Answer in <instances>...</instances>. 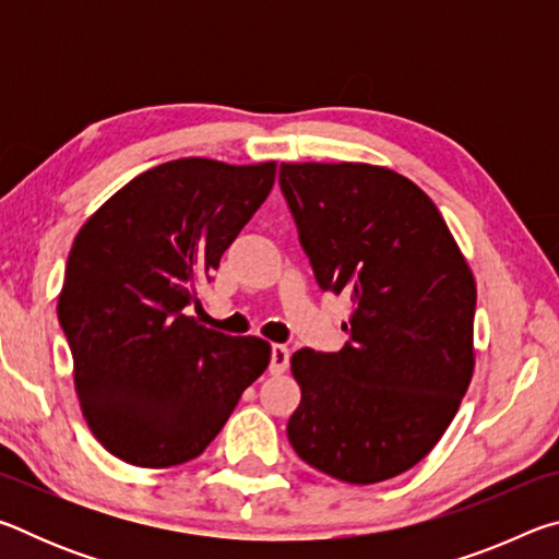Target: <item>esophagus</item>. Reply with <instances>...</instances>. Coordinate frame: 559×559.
<instances>
[{
  "mask_svg": "<svg viewBox=\"0 0 559 559\" xmlns=\"http://www.w3.org/2000/svg\"><path fill=\"white\" fill-rule=\"evenodd\" d=\"M290 349L286 345H273L271 347V374H281L288 370Z\"/></svg>",
  "mask_w": 559,
  "mask_h": 559,
  "instance_id": "34e87169",
  "label": "esophagus"
}]
</instances>
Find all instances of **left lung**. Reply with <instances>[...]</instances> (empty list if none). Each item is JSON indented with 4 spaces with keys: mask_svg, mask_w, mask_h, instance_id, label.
<instances>
[{
    "mask_svg": "<svg viewBox=\"0 0 559 559\" xmlns=\"http://www.w3.org/2000/svg\"><path fill=\"white\" fill-rule=\"evenodd\" d=\"M320 288L349 298L340 353L290 357L298 456L345 484H380L437 447L466 394L476 278L427 194L390 167L281 163Z\"/></svg>",
    "mask_w": 559,
    "mask_h": 559,
    "instance_id": "left-lung-1",
    "label": "left lung"
}]
</instances>
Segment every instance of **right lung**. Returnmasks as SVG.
<instances>
[{
  "mask_svg": "<svg viewBox=\"0 0 559 559\" xmlns=\"http://www.w3.org/2000/svg\"><path fill=\"white\" fill-rule=\"evenodd\" d=\"M273 179L276 163L173 159L130 179L75 234L59 320L83 419L120 461L197 459L269 367L266 340L229 337L185 308Z\"/></svg>",
  "mask_w": 559,
  "mask_h": 559,
  "instance_id": "obj_1",
  "label": "right lung"
}]
</instances>
